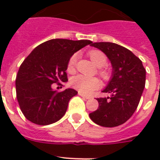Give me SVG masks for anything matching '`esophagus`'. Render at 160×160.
<instances>
[{
  "mask_svg": "<svg viewBox=\"0 0 160 160\" xmlns=\"http://www.w3.org/2000/svg\"><path fill=\"white\" fill-rule=\"evenodd\" d=\"M79 95H80L81 97L85 98V99H86V100H90V96H88V95H85V94H83L82 92H80V91H79Z\"/></svg>",
  "mask_w": 160,
  "mask_h": 160,
  "instance_id": "34e87169",
  "label": "esophagus"
}]
</instances>
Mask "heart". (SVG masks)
Segmentation results:
<instances>
[{"instance_id": "obj_1", "label": "heart", "mask_w": 160, "mask_h": 160, "mask_svg": "<svg viewBox=\"0 0 160 160\" xmlns=\"http://www.w3.org/2000/svg\"><path fill=\"white\" fill-rule=\"evenodd\" d=\"M92 61L97 65L99 68V74L103 79H108L109 76V71L106 68L103 67L108 62V58L104 52L99 50H92L88 53ZM78 54H73L69 59L67 64V71L69 73L75 72L77 62ZM70 84L73 87L77 89L85 94H90L93 90L97 89L100 85V82L97 78L86 76L84 75H78L71 79Z\"/></svg>"}]
</instances>
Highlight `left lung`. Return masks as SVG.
Instances as JSON below:
<instances>
[{
  "mask_svg": "<svg viewBox=\"0 0 160 160\" xmlns=\"http://www.w3.org/2000/svg\"><path fill=\"white\" fill-rule=\"evenodd\" d=\"M90 46L107 55L113 71L111 80L103 90L110 96L96 99L99 107L90 113V118L100 126H118L136 110L145 85L146 70L141 60L124 46L111 42H95Z\"/></svg>",
  "mask_w": 160,
  "mask_h": 160,
  "instance_id": "8db88e82",
  "label": "left lung"
}]
</instances>
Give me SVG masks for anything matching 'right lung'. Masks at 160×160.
I'll use <instances>...</instances> for the list:
<instances>
[{
  "instance_id": "right-lung-1",
  "label": "right lung",
  "mask_w": 160,
  "mask_h": 160,
  "mask_svg": "<svg viewBox=\"0 0 160 160\" xmlns=\"http://www.w3.org/2000/svg\"><path fill=\"white\" fill-rule=\"evenodd\" d=\"M88 40L53 39L39 45L24 60L16 79V98L21 112L34 124L47 125L64 116L68 103L77 91L52 89L68 80L67 64L76 51L90 45Z\"/></svg>"
}]
</instances>
